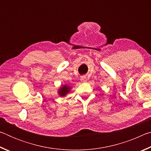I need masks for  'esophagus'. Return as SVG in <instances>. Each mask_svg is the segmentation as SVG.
Segmentation results:
<instances>
[{"instance_id":"obj_1","label":"esophagus","mask_w":151,"mask_h":151,"mask_svg":"<svg viewBox=\"0 0 151 151\" xmlns=\"http://www.w3.org/2000/svg\"><path fill=\"white\" fill-rule=\"evenodd\" d=\"M81 81L82 82H86V77L85 76H83L81 77Z\"/></svg>"}]
</instances>
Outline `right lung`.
I'll return each instance as SVG.
<instances>
[{"label":"right lung","instance_id":"right-lung-1","mask_svg":"<svg viewBox=\"0 0 151 151\" xmlns=\"http://www.w3.org/2000/svg\"><path fill=\"white\" fill-rule=\"evenodd\" d=\"M70 87L68 85H63L59 90H58V94L61 96H65L66 94L69 93Z\"/></svg>","mask_w":151,"mask_h":151}]
</instances>
